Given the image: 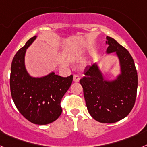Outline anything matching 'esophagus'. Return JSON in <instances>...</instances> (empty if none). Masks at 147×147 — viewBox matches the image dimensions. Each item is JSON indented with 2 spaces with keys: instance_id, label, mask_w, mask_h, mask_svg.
Here are the masks:
<instances>
[{
  "instance_id": "34e87169",
  "label": "esophagus",
  "mask_w": 147,
  "mask_h": 147,
  "mask_svg": "<svg viewBox=\"0 0 147 147\" xmlns=\"http://www.w3.org/2000/svg\"><path fill=\"white\" fill-rule=\"evenodd\" d=\"M80 78L78 75H74V82H80Z\"/></svg>"
}]
</instances>
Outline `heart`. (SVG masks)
I'll use <instances>...</instances> for the list:
<instances>
[{
    "label": "heart",
    "instance_id": "1",
    "mask_svg": "<svg viewBox=\"0 0 147 147\" xmlns=\"http://www.w3.org/2000/svg\"><path fill=\"white\" fill-rule=\"evenodd\" d=\"M83 54H84V51L82 50V49H77L71 55V60L74 61V62L78 61L82 57Z\"/></svg>",
    "mask_w": 147,
    "mask_h": 147
}]
</instances>
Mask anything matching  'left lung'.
<instances>
[{"mask_svg": "<svg viewBox=\"0 0 147 147\" xmlns=\"http://www.w3.org/2000/svg\"><path fill=\"white\" fill-rule=\"evenodd\" d=\"M106 39V54L116 56L119 73L113 79H107L96 62L86 67L80 82L90 115L98 122L112 124L127 116L134 106L138 75L129 51L114 39Z\"/></svg>", "mask_w": 147, "mask_h": 147, "instance_id": "8db88e82", "label": "left lung"}]
</instances>
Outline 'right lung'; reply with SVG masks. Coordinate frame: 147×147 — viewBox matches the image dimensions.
Returning <instances> with one entry per match:
<instances>
[{
    "label": "right lung",
    "instance_id": "right-lung-1",
    "mask_svg": "<svg viewBox=\"0 0 147 147\" xmlns=\"http://www.w3.org/2000/svg\"><path fill=\"white\" fill-rule=\"evenodd\" d=\"M37 36L28 40L13 58L10 90L19 112L35 124H50L62 113L61 99L69 89L73 75L62 77L54 71L42 76H32L26 67V53Z\"/></svg>",
    "mask_w": 147,
    "mask_h": 147
}]
</instances>
